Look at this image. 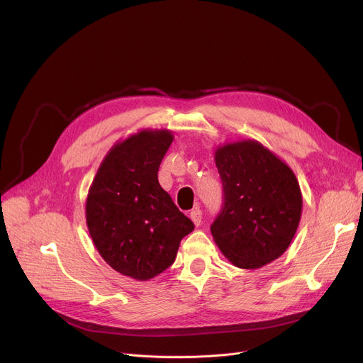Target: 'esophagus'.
<instances>
[{"label":"esophagus","instance_id":"esophagus-1","mask_svg":"<svg viewBox=\"0 0 363 363\" xmlns=\"http://www.w3.org/2000/svg\"><path fill=\"white\" fill-rule=\"evenodd\" d=\"M189 217L191 220L194 222L196 226H199L201 223V219H203V214H201V210L200 208H194L191 213H189Z\"/></svg>","mask_w":363,"mask_h":363}]
</instances>
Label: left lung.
<instances>
[{
	"mask_svg": "<svg viewBox=\"0 0 363 363\" xmlns=\"http://www.w3.org/2000/svg\"><path fill=\"white\" fill-rule=\"evenodd\" d=\"M214 162L223 185V206L210 228L214 242L236 267L259 269L279 258L296 233L299 182L255 140L217 147Z\"/></svg>",
	"mask_w": 363,
	"mask_h": 363,
	"instance_id": "8db88e82",
	"label": "left lung"
}]
</instances>
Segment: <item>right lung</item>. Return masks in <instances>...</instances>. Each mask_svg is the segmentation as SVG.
<instances>
[{"label": "right lung", "instance_id": "obj_1", "mask_svg": "<svg viewBox=\"0 0 363 363\" xmlns=\"http://www.w3.org/2000/svg\"><path fill=\"white\" fill-rule=\"evenodd\" d=\"M174 135L143 130L116 143L89 189L86 220L96 250L111 267L149 280L171 267L194 223L160 186L157 171Z\"/></svg>", "mask_w": 363, "mask_h": 363}]
</instances>
